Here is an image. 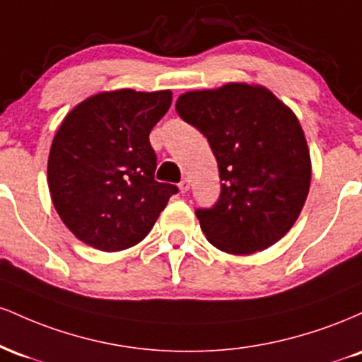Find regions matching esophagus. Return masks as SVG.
<instances>
[{"label":"esophagus","mask_w":362,"mask_h":362,"mask_svg":"<svg viewBox=\"0 0 362 362\" xmlns=\"http://www.w3.org/2000/svg\"><path fill=\"white\" fill-rule=\"evenodd\" d=\"M189 187H190V182L187 180V178H182V182L178 184V189H180V192L182 194L187 192V190H189Z\"/></svg>","instance_id":"1"}]
</instances>
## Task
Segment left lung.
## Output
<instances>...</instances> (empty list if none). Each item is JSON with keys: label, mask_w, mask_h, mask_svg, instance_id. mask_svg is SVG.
<instances>
[{"label": "left lung", "mask_w": 362, "mask_h": 362, "mask_svg": "<svg viewBox=\"0 0 362 362\" xmlns=\"http://www.w3.org/2000/svg\"><path fill=\"white\" fill-rule=\"evenodd\" d=\"M175 109L209 141L221 192L195 209L202 231L233 255L265 250L291 230L310 190L311 161L296 115L262 86L189 91Z\"/></svg>", "instance_id": "1"}]
</instances>
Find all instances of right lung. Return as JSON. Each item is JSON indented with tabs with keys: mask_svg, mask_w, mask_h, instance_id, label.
<instances>
[{
	"mask_svg": "<svg viewBox=\"0 0 362 362\" xmlns=\"http://www.w3.org/2000/svg\"><path fill=\"white\" fill-rule=\"evenodd\" d=\"M172 91L93 95L62 120L49 153V190L62 223L103 252L134 247L151 231L177 185L155 180L149 132Z\"/></svg>",
	"mask_w": 362,
	"mask_h": 362,
	"instance_id": "right-lung-1",
	"label": "right lung"
}]
</instances>
